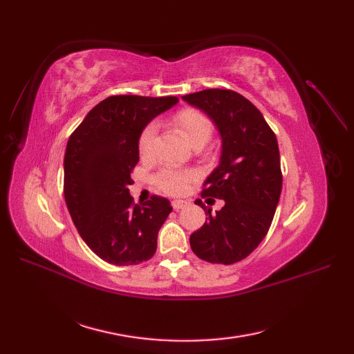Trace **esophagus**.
<instances>
[{"label":"esophagus","mask_w":354,"mask_h":354,"mask_svg":"<svg viewBox=\"0 0 354 354\" xmlns=\"http://www.w3.org/2000/svg\"><path fill=\"white\" fill-rule=\"evenodd\" d=\"M171 203H173V208L177 209V211H178V209H183L185 207H187V202H186V201H180V199H174Z\"/></svg>","instance_id":"esophagus-1"}]
</instances>
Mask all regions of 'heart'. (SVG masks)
I'll return each instance as SVG.
<instances>
[{
  "label": "heart",
  "mask_w": 354,
  "mask_h": 354,
  "mask_svg": "<svg viewBox=\"0 0 354 354\" xmlns=\"http://www.w3.org/2000/svg\"><path fill=\"white\" fill-rule=\"evenodd\" d=\"M173 124L195 147L207 145L214 134V122L205 113L196 109L180 111L174 115ZM156 124L151 122L145 127V130L138 137V153L146 160L153 159L156 155ZM196 178L198 174L194 169L164 167L155 176V185L167 195L181 196L189 190L192 183H195Z\"/></svg>",
  "instance_id": "obj_1"
}]
</instances>
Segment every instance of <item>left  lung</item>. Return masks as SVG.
I'll return each mask as SVG.
<instances>
[{"label":"left lung","instance_id":"8db88e82","mask_svg":"<svg viewBox=\"0 0 354 354\" xmlns=\"http://www.w3.org/2000/svg\"><path fill=\"white\" fill-rule=\"evenodd\" d=\"M183 100L216 122L223 140L220 165L205 180L201 196L223 199L224 207L211 214L198 199L208 217L190 234L192 251L212 264L238 263L264 239L279 202L282 171L276 136L261 112L233 90L209 88L186 94Z\"/></svg>","mask_w":354,"mask_h":354}]
</instances>
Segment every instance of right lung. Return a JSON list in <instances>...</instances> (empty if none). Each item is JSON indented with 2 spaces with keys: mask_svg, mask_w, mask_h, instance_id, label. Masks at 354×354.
I'll use <instances>...</instances> for the list:
<instances>
[{
  "mask_svg": "<svg viewBox=\"0 0 354 354\" xmlns=\"http://www.w3.org/2000/svg\"><path fill=\"white\" fill-rule=\"evenodd\" d=\"M178 102L168 97L111 95L77 127L65 153V201L75 227L106 263L133 266L151 260L158 232L173 207L151 196L134 203L128 186L138 162V137L156 115Z\"/></svg>",
  "mask_w": 354,
  "mask_h": 354,
  "instance_id": "obj_1",
  "label": "right lung"
}]
</instances>
